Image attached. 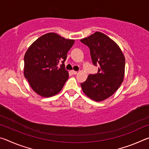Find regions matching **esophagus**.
Here are the masks:
<instances>
[{
  "label": "esophagus",
  "instance_id": "34e87169",
  "mask_svg": "<svg viewBox=\"0 0 149 149\" xmlns=\"http://www.w3.org/2000/svg\"><path fill=\"white\" fill-rule=\"evenodd\" d=\"M71 73L73 74V75H76L77 74V72L76 71H74V70H72L71 71Z\"/></svg>",
  "mask_w": 149,
  "mask_h": 149
}]
</instances>
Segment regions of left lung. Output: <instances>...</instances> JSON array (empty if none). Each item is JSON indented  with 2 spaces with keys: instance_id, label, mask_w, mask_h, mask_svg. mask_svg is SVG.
<instances>
[{
  "instance_id": "obj_1",
  "label": "left lung",
  "mask_w": 149,
  "mask_h": 149,
  "mask_svg": "<svg viewBox=\"0 0 149 149\" xmlns=\"http://www.w3.org/2000/svg\"><path fill=\"white\" fill-rule=\"evenodd\" d=\"M81 42L89 48L93 65H99L97 74H89L81 86L90 99L102 101L114 94L123 82L125 57L118 45L101 32H95Z\"/></svg>"
}]
</instances>
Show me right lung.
<instances>
[{"instance_id": "obj_1", "label": "right lung", "mask_w": 149, "mask_h": 149, "mask_svg": "<svg viewBox=\"0 0 149 149\" xmlns=\"http://www.w3.org/2000/svg\"><path fill=\"white\" fill-rule=\"evenodd\" d=\"M74 42L49 33L28 48L24 56V76L35 93L49 97L62 90L69 77L64 62Z\"/></svg>"}]
</instances>
